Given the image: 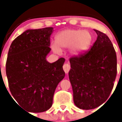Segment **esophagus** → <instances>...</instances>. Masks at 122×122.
<instances>
[{"label": "esophagus", "mask_w": 122, "mask_h": 122, "mask_svg": "<svg viewBox=\"0 0 122 122\" xmlns=\"http://www.w3.org/2000/svg\"><path fill=\"white\" fill-rule=\"evenodd\" d=\"M63 68L65 73H68L69 71H70V65L68 63H65V64L63 65Z\"/></svg>", "instance_id": "esophagus-1"}]
</instances>
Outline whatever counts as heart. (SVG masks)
<instances>
[{
	"instance_id": "obj_1",
	"label": "heart",
	"mask_w": 122,
	"mask_h": 122,
	"mask_svg": "<svg viewBox=\"0 0 122 122\" xmlns=\"http://www.w3.org/2000/svg\"><path fill=\"white\" fill-rule=\"evenodd\" d=\"M93 41L89 31L81 29H67L59 32L56 36V43L51 45L55 53H60L62 49L70 48L71 54L78 56L89 49Z\"/></svg>"
}]
</instances>
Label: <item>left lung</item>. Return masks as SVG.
<instances>
[{
	"instance_id": "8db88e82",
	"label": "left lung",
	"mask_w": 122,
	"mask_h": 122,
	"mask_svg": "<svg viewBox=\"0 0 122 122\" xmlns=\"http://www.w3.org/2000/svg\"><path fill=\"white\" fill-rule=\"evenodd\" d=\"M94 30L98 36L91 49L70 60L73 101L84 110L96 108L107 100L117 75V56L112 42L104 33Z\"/></svg>"
}]
</instances>
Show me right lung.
<instances>
[{
	"label": "right lung",
	"mask_w": 122,
	"mask_h": 122,
	"mask_svg": "<svg viewBox=\"0 0 122 122\" xmlns=\"http://www.w3.org/2000/svg\"><path fill=\"white\" fill-rule=\"evenodd\" d=\"M53 27L28 29L16 38L8 51L6 74L11 93L19 105L31 112L52 106L56 87L64 78V58L49 63Z\"/></svg>",
	"instance_id": "1"
}]
</instances>
